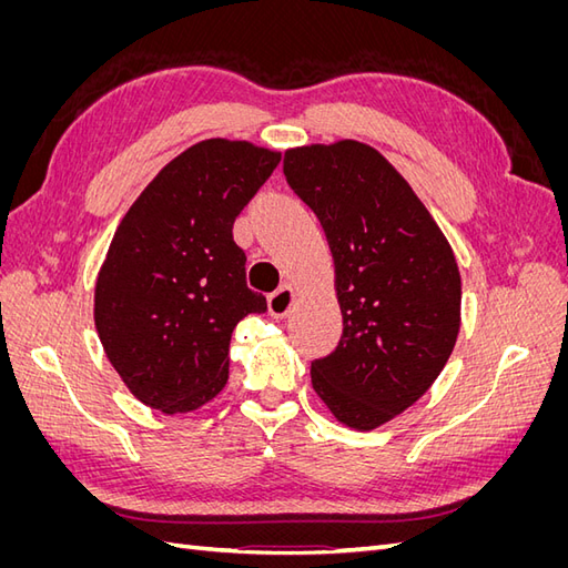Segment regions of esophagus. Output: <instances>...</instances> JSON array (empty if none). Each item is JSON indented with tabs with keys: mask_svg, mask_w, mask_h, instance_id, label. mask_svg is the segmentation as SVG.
Segmentation results:
<instances>
[{
	"mask_svg": "<svg viewBox=\"0 0 568 568\" xmlns=\"http://www.w3.org/2000/svg\"><path fill=\"white\" fill-rule=\"evenodd\" d=\"M291 305H294V288L286 284L267 296V311L272 317H277V320H282L291 313Z\"/></svg>",
	"mask_w": 568,
	"mask_h": 568,
	"instance_id": "34e87169",
	"label": "esophagus"
}]
</instances>
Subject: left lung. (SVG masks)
<instances>
[{
	"mask_svg": "<svg viewBox=\"0 0 568 568\" xmlns=\"http://www.w3.org/2000/svg\"><path fill=\"white\" fill-rule=\"evenodd\" d=\"M284 178L329 242L343 315L338 346L313 359V388L338 422L369 432L417 403L455 348L462 284L453 248L367 144L291 149Z\"/></svg>",
	"mask_w": 568,
	"mask_h": 568,
	"instance_id": "obj_1",
	"label": "left lung"
}]
</instances>
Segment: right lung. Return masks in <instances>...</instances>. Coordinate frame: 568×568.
<instances>
[{"mask_svg":"<svg viewBox=\"0 0 568 568\" xmlns=\"http://www.w3.org/2000/svg\"><path fill=\"white\" fill-rule=\"evenodd\" d=\"M277 151L205 140L170 161L120 222L101 265L94 322L111 365L144 405L189 412L222 390L230 338L267 301L246 286L236 215Z\"/></svg>","mask_w":568,"mask_h":568,"instance_id":"add662e5","label":"right lung"}]
</instances>
